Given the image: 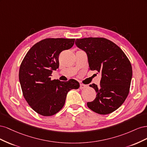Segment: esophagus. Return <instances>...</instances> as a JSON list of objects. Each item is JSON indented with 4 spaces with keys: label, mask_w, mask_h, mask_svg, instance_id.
<instances>
[{
    "label": "esophagus",
    "mask_w": 147,
    "mask_h": 147,
    "mask_svg": "<svg viewBox=\"0 0 147 147\" xmlns=\"http://www.w3.org/2000/svg\"><path fill=\"white\" fill-rule=\"evenodd\" d=\"M86 87H87V86L85 85V84H80V88L81 90L86 88Z\"/></svg>",
    "instance_id": "obj_1"
}]
</instances>
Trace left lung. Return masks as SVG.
I'll list each match as a JSON object with an SVG mask.
<instances>
[{
	"label": "left lung",
	"mask_w": 147,
	"mask_h": 147,
	"mask_svg": "<svg viewBox=\"0 0 147 147\" xmlns=\"http://www.w3.org/2000/svg\"><path fill=\"white\" fill-rule=\"evenodd\" d=\"M75 45L86 53L89 70L101 74L99 86H90L96 97L87 105L101 115L112 113L121 106L129 92L132 69L129 60L116 44L104 38L76 39Z\"/></svg>",
	"instance_id": "1"
}]
</instances>
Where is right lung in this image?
Instances as JSON below:
<instances>
[{
    "mask_svg": "<svg viewBox=\"0 0 147 147\" xmlns=\"http://www.w3.org/2000/svg\"><path fill=\"white\" fill-rule=\"evenodd\" d=\"M74 38H46L31 48L20 65L19 80L26 100L35 112L51 116L64 105L68 92L79 88L74 79L68 82L51 80L59 67V55L74 45Z\"/></svg>",
    "mask_w": 147,
    "mask_h": 147,
    "instance_id": "add662e5",
    "label": "right lung"
}]
</instances>
